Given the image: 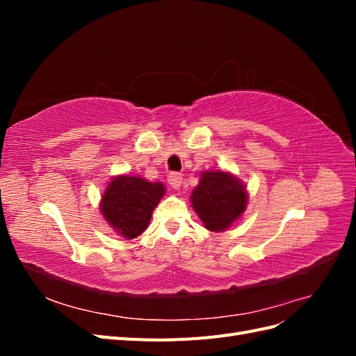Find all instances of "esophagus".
Instances as JSON below:
<instances>
[{"instance_id":"obj_1","label":"esophagus","mask_w":356,"mask_h":356,"mask_svg":"<svg viewBox=\"0 0 356 356\" xmlns=\"http://www.w3.org/2000/svg\"><path fill=\"white\" fill-rule=\"evenodd\" d=\"M168 182H169V186H170L172 188L177 190V188L181 187L182 175L178 174V172H172V174H169V177H168Z\"/></svg>"}]
</instances>
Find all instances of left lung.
Masks as SVG:
<instances>
[{
    "label": "left lung",
    "mask_w": 356,
    "mask_h": 356,
    "mask_svg": "<svg viewBox=\"0 0 356 356\" xmlns=\"http://www.w3.org/2000/svg\"><path fill=\"white\" fill-rule=\"evenodd\" d=\"M190 199L204 227L211 232H224L242 217L248 193L241 179L230 172L203 170Z\"/></svg>",
    "instance_id": "obj_1"
}]
</instances>
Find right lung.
Wrapping results in <instances>:
<instances>
[{"label": "right lung", "mask_w": 356, "mask_h": 356, "mask_svg": "<svg viewBox=\"0 0 356 356\" xmlns=\"http://www.w3.org/2000/svg\"><path fill=\"white\" fill-rule=\"evenodd\" d=\"M165 191L161 182L132 175L115 177L102 195L101 213L113 230L126 239H135L147 229Z\"/></svg>", "instance_id": "obj_1"}]
</instances>
